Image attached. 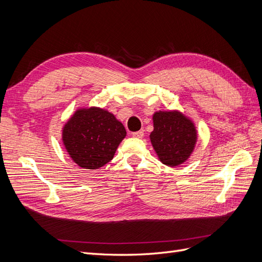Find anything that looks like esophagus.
Wrapping results in <instances>:
<instances>
[{
    "instance_id": "esophagus-1",
    "label": "esophagus",
    "mask_w": 262,
    "mask_h": 262,
    "mask_svg": "<svg viewBox=\"0 0 262 262\" xmlns=\"http://www.w3.org/2000/svg\"><path fill=\"white\" fill-rule=\"evenodd\" d=\"M143 136H144V131L143 130H140V131H137V132H133L132 133V137L138 138V139L143 138Z\"/></svg>"
}]
</instances>
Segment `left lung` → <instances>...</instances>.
<instances>
[{
    "label": "left lung",
    "mask_w": 262,
    "mask_h": 262,
    "mask_svg": "<svg viewBox=\"0 0 262 262\" xmlns=\"http://www.w3.org/2000/svg\"><path fill=\"white\" fill-rule=\"evenodd\" d=\"M153 124L149 139L160 161L169 167L185 163L196 143L194 123L177 110H160L153 115Z\"/></svg>",
    "instance_id": "obj_1"
}]
</instances>
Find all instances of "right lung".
I'll list each match as a JSON object with an SVG mask.
<instances>
[{
    "mask_svg": "<svg viewBox=\"0 0 262 262\" xmlns=\"http://www.w3.org/2000/svg\"><path fill=\"white\" fill-rule=\"evenodd\" d=\"M125 136L123 124L98 107L77 109L62 130L68 154L85 169H98L112 161Z\"/></svg>",
    "mask_w": 262,
    "mask_h": 262,
    "instance_id": "1",
    "label": "right lung"
}]
</instances>
